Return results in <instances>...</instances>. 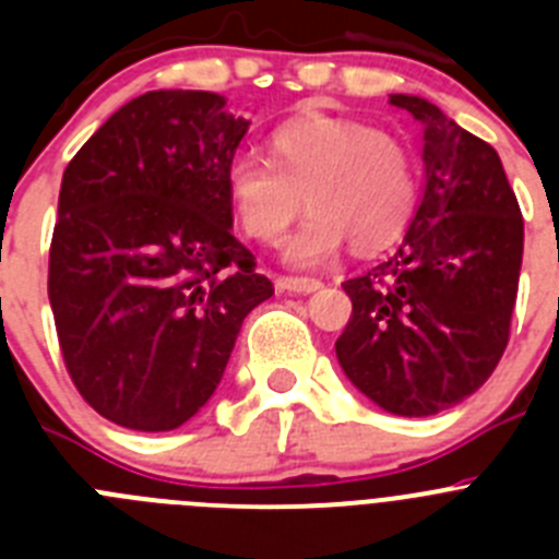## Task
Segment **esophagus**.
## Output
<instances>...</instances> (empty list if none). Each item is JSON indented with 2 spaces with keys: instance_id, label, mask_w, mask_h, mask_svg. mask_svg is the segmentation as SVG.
I'll list each match as a JSON object with an SVG mask.
<instances>
[{
  "instance_id": "1",
  "label": "esophagus",
  "mask_w": 559,
  "mask_h": 559,
  "mask_svg": "<svg viewBox=\"0 0 559 559\" xmlns=\"http://www.w3.org/2000/svg\"><path fill=\"white\" fill-rule=\"evenodd\" d=\"M274 285L283 294H313V290L322 288V283L313 276H276Z\"/></svg>"
}]
</instances>
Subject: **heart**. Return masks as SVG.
I'll use <instances>...</instances> for the list:
<instances>
[{"mask_svg": "<svg viewBox=\"0 0 559 559\" xmlns=\"http://www.w3.org/2000/svg\"><path fill=\"white\" fill-rule=\"evenodd\" d=\"M224 192L237 226L257 243L280 240L305 195L310 212L285 237L283 257L310 269L328 263L344 240L360 251L392 243L412 218L417 181L408 151L392 133L305 114L271 133L269 159L235 156Z\"/></svg>", "mask_w": 559, "mask_h": 559, "instance_id": "obj_1", "label": "heart"}]
</instances>
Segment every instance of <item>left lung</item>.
I'll return each mask as SVG.
<instances>
[{
  "label": "left lung",
  "instance_id": "left-lung-1",
  "mask_svg": "<svg viewBox=\"0 0 559 559\" xmlns=\"http://www.w3.org/2000/svg\"><path fill=\"white\" fill-rule=\"evenodd\" d=\"M423 126V199L397 249L344 283L353 316L335 355L397 417L471 397L498 367L518 296L523 218L496 147L426 97L389 95Z\"/></svg>",
  "mask_w": 559,
  "mask_h": 559
}]
</instances>
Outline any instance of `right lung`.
Segmentation results:
<instances>
[{"instance_id":"obj_1","label":"right lung","mask_w":559,"mask_h":559,"mask_svg":"<svg viewBox=\"0 0 559 559\" xmlns=\"http://www.w3.org/2000/svg\"><path fill=\"white\" fill-rule=\"evenodd\" d=\"M249 126L215 92H145L63 170L49 308L78 392L117 426L195 417L243 319L274 294L231 235L224 192Z\"/></svg>"}]
</instances>
